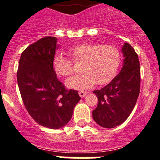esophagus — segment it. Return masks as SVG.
<instances>
[{
    "label": "esophagus",
    "mask_w": 160,
    "mask_h": 160,
    "mask_svg": "<svg viewBox=\"0 0 160 160\" xmlns=\"http://www.w3.org/2000/svg\"><path fill=\"white\" fill-rule=\"evenodd\" d=\"M78 94L80 97L83 98V97H85V95H86V94H87V91H83V90H80V91L78 92Z\"/></svg>",
    "instance_id": "34e87169"
}]
</instances>
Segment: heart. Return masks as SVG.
Segmentation results:
<instances>
[{
    "mask_svg": "<svg viewBox=\"0 0 160 160\" xmlns=\"http://www.w3.org/2000/svg\"><path fill=\"white\" fill-rule=\"evenodd\" d=\"M72 60L76 63L82 62V74L68 79V87L83 90L95 84L103 85L112 79L120 63V52L112 45L98 43H81L68 49ZM71 59L58 53L53 60L55 73L61 77H68L73 73Z\"/></svg>",
    "mask_w": 160,
    "mask_h": 160,
    "instance_id": "heart-1",
    "label": "heart"
}]
</instances>
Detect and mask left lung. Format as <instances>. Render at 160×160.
Masks as SVG:
<instances>
[{"mask_svg":"<svg viewBox=\"0 0 160 160\" xmlns=\"http://www.w3.org/2000/svg\"><path fill=\"white\" fill-rule=\"evenodd\" d=\"M122 70L101 90H94L98 106L93 118L105 128H114L125 122L138 99L140 90V64L138 54L128 43L122 46Z\"/></svg>","mask_w":160,"mask_h":160,"instance_id":"8db88e82","label":"left lung"}]
</instances>
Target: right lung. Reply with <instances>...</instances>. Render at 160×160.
I'll return each mask as SVG.
<instances>
[{
  "label": "right lung",
  "instance_id": "1",
  "mask_svg": "<svg viewBox=\"0 0 160 160\" xmlns=\"http://www.w3.org/2000/svg\"><path fill=\"white\" fill-rule=\"evenodd\" d=\"M57 38L45 37L22 52L17 73L25 108L39 125L59 129L68 123L81 99L78 90H68L53 68Z\"/></svg>",
  "mask_w": 160,
  "mask_h": 160
}]
</instances>
